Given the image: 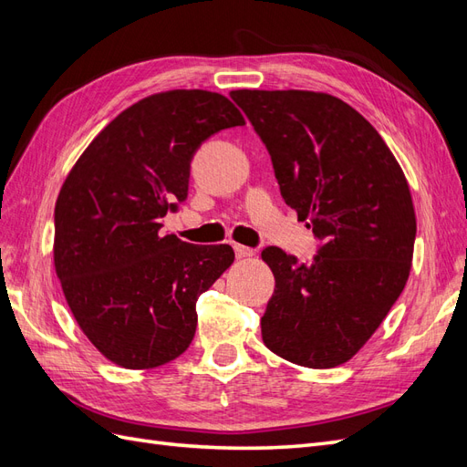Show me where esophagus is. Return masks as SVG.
<instances>
[{"mask_svg": "<svg viewBox=\"0 0 467 467\" xmlns=\"http://www.w3.org/2000/svg\"><path fill=\"white\" fill-rule=\"evenodd\" d=\"M234 249H235V257L237 259H249V257L255 255V249L245 247V245H235Z\"/></svg>", "mask_w": 467, "mask_h": 467, "instance_id": "1", "label": "esophagus"}]
</instances>
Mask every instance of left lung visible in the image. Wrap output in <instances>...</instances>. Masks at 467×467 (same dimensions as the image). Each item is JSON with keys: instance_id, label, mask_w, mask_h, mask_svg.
Instances as JSON below:
<instances>
[{"instance_id": "obj_1", "label": "left lung", "mask_w": 467, "mask_h": 467, "mask_svg": "<svg viewBox=\"0 0 467 467\" xmlns=\"http://www.w3.org/2000/svg\"><path fill=\"white\" fill-rule=\"evenodd\" d=\"M271 153L282 199L321 239L314 263L263 249L276 286L263 343L306 368H335L364 347L405 288L417 234L398 160L358 110L329 93H230Z\"/></svg>"}]
</instances>
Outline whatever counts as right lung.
I'll use <instances>...</instances> for the list:
<instances>
[{
  "mask_svg": "<svg viewBox=\"0 0 467 467\" xmlns=\"http://www.w3.org/2000/svg\"><path fill=\"white\" fill-rule=\"evenodd\" d=\"M245 119L204 89L150 95L110 120L67 173L54 208V268L79 329L129 370L185 352L196 300L235 255L160 234L187 199L191 160L206 138Z\"/></svg>",
  "mask_w": 467,
  "mask_h": 467,
  "instance_id": "right-lung-1",
  "label": "right lung"
}]
</instances>
